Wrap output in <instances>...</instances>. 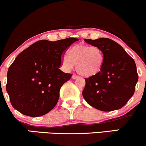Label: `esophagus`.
Returning a JSON list of instances; mask_svg holds the SVG:
<instances>
[{
  "instance_id": "1",
  "label": "esophagus",
  "mask_w": 146,
  "mask_h": 146,
  "mask_svg": "<svg viewBox=\"0 0 146 146\" xmlns=\"http://www.w3.org/2000/svg\"><path fill=\"white\" fill-rule=\"evenodd\" d=\"M72 78L73 79V80H76V79L79 78V77L78 75H73V76H72Z\"/></svg>"
}]
</instances>
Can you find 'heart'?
<instances>
[{"instance_id": "heart-1", "label": "heart", "mask_w": 146, "mask_h": 146, "mask_svg": "<svg viewBox=\"0 0 146 146\" xmlns=\"http://www.w3.org/2000/svg\"><path fill=\"white\" fill-rule=\"evenodd\" d=\"M68 56L62 58V64L69 71L75 65L79 74L90 78L99 73L103 64V54L97 46L78 44L72 47L68 52Z\"/></svg>"}]
</instances>
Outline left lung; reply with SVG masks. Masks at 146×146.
Here are the masks:
<instances>
[{"label": "left lung", "mask_w": 146, "mask_h": 146, "mask_svg": "<svg viewBox=\"0 0 146 146\" xmlns=\"http://www.w3.org/2000/svg\"><path fill=\"white\" fill-rule=\"evenodd\" d=\"M97 46L103 54V64L98 74L85 78L82 94L93 108L103 111L119 110L135 92L138 81L135 62L123 47L108 38L84 39Z\"/></svg>", "instance_id": "8db88e82"}]
</instances>
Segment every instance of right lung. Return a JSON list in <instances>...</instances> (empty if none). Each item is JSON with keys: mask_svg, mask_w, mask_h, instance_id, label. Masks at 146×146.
Returning <instances> with one entry per match:
<instances>
[{"mask_svg": "<svg viewBox=\"0 0 146 146\" xmlns=\"http://www.w3.org/2000/svg\"><path fill=\"white\" fill-rule=\"evenodd\" d=\"M78 40H40L15 58L8 69L6 85L13 108L28 116L38 117L56 106L60 88L72 76L59 68L62 56Z\"/></svg>", "mask_w": 146, "mask_h": 146, "instance_id": "obj_1", "label": "right lung"}]
</instances>
